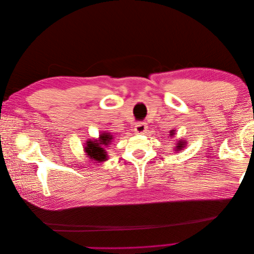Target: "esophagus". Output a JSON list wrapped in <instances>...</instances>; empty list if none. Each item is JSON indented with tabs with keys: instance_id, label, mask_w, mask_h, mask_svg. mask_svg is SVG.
<instances>
[{
	"instance_id": "esophagus-1",
	"label": "esophagus",
	"mask_w": 254,
	"mask_h": 254,
	"mask_svg": "<svg viewBox=\"0 0 254 254\" xmlns=\"http://www.w3.org/2000/svg\"><path fill=\"white\" fill-rule=\"evenodd\" d=\"M146 129H147V126H146L145 123H136L134 126V131L136 133H143Z\"/></svg>"
}]
</instances>
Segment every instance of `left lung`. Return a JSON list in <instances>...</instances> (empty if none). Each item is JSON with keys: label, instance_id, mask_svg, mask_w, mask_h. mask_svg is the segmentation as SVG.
<instances>
[{"label": "left lung", "instance_id": "obj_1", "mask_svg": "<svg viewBox=\"0 0 254 254\" xmlns=\"http://www.w3.org/2000/svg\"><path fill=\"white\" fill-rule=\"evenodd\" d=\"M170 133H171V135L174 134L173 131H171ZM184 146H186V142H183V141H180V140H179L178 143H177V145L175 146V147H176V150H182V148H184Z\"/></svg>", "mask_w": 254, "mask_h": 254}]
</instances>
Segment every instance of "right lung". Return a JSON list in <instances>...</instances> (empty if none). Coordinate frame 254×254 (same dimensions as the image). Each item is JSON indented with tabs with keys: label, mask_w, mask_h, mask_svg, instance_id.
Listing matches in <instances>:
<instances>
[{
	"label": "right lung",
	"mask_w": 254,
	"mask_h": 254,
	"mask_svg": "<svg viewBox=\"0 0 254 254\" xmlns=\"http://www.w3.org/2000/svg\"><path fill=\"white\" fill-rule=\"evenodd\" d=\"M112 141V135L108 132H102L99 134L98 140H89L87 142V146L84 147V151H86L87 156L95 160L97 162H103V161L108 160V155L105 150L104 147L108 146L110 142Z\"/></svg>",
	"instance_id": "right-lung-1"
}]
</instances>
